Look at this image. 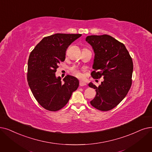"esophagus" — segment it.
I'll return each instance as SVG.
<instances>
[{
	"label": "esophagus",
	"instance_id": "1",
	"mask_svg": "<svg viewBox=\"0 0 152 152\" xmlns=\"http://www.w3.org/2000/svg\"><path fill=\"white\" fill-rule=\"evenodd\" d=\"M79 86H80V87H83V86H87V84H86V82H83V81H80V82H79Z\"/></svg>",
	"mask_w": 152,
	"mask_h": 152
}]
</instances>
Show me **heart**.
Wrapping results in <instances>:
<instances>
[{
	"mask_svg": "<svg viewBox=\"0 0 152 152\" xmlns=\"http://www.w3.org/2000/svg\"><path fill=\"white\" fill-rule=\"evenodd\" d=\"M70 71L72 74L77 78H81L82 77V70L80 69L77 66H72L70 69Z\"/></svg>",
	"mask_w": 152,
	"mask_h": 152,
	"instance_id": "obj_1",
	"label": "heart"
}]
</instances>
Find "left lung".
Listing matches in <instances>:
<instances>
[{
    "instance_id": "obj_1",
    "label": "left lung",
    "mask_w": 152,
    "mask_h": 152,
    "mask_svg": "<svg viewBox=\"0 0 152 152\" xmlns=\"http://www.w3.org/2000/svg\"><path fill=\"white\" fill-rule=\"evenodd\" d=\"M86 41L95 52L94 70L91 75L96 79L104 78L99 87L88 84L96 93L90 104L101 111L110 110L125 98L131 87L132 58L124 44L112 36L90 35Z\"/></svg>"
}]
</instances>
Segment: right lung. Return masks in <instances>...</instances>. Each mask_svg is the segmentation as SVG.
Returning <instances> with one entry per match:
<instances>
[{
	"label": "right lung",
	"mask_w": 152,
	"mask_h": 152,
	"mask_svg": "<svg viewBox=\"0 0 152 152\" xmlns=\"http://www.w3.org/2000/svg\"><path fill=\"white\" fill-rule=\"evenodd\" d=\"M81 34H56L44 37L30 52L27 81L35 99L46 110L56 112L67 104L79 86L77 78L66 75L62 83L56 77L58 64L65 59L69 46Z\"/></svg>",
	"instance_id": "1"
}]
</instances>
